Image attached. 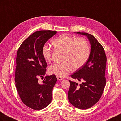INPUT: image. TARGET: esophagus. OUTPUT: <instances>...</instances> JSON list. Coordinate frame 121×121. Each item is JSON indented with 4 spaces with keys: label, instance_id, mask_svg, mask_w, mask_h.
Segmentation results:
<instances>
[{
    "label": "esophagus",
    "instance_id": "1",
    "mask_svg": "<svg viewBox=\"0 0 121 121\" xmlns=\"http://www.w3.org/2000/svg\"><path fill=\"white\" fill-rule=\"evenodd\" d=\"M56 77H57V80H59V81H61V80H63L64 79L63 78L60 77V76H57Z\"/></svg>",
    "mask_w": 121,
    "mask_h": 121
}]
</instances>
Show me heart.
Segmentation results:
<instances>
[{"instance_id": "1", "label": "heart", "mask_w": 121, "mask_h": 121, "mask_svg": "<svg viewBox=\"0 0 121 121\" xmlns=\"http://www.w3.org/2000/svg\"><path fill=\"white\" fill-rule=\"evenodd\" d=\"M53 48L63 52L62 62L50 65L48 70L50 74L60 77L66 76L72 68L78 69L82 67L88 60L90 49L86 40L63 34L52 41ZM42 56L47 62L52 60V52L48 46L44 45L42 49Z\"/></svg>"}]
</instances>
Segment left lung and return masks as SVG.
Segmentation results:
<instances>
[{
    "instance_id": "obj_1",
    "label": "left lung",
    "mask_w": 121,
    "mask_h": 121,
    "mask_svg": "<svg viewBox=\"0 0 121 121\" xmlns=\"http://www.w3.org/2000/svg\"><path fill=\"white\" fill-rule=\"evenodd\" d=\"M76 33L87 37L91 45L90 53L84 65L71 75L72 78L82 83L78 85L69 80L68 99L75 107L86 109L98 102L103 93L106 84L104 76L107 57L103 47L93 35L84 32Z\"/></svg>"
}]
</instances>
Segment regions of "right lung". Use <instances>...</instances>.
Instances as JSON below:
<instances>
[{"label": "right lung", "instance_id": "add662e5", "mask_svg": "<svg viewBox=\"0 0 121 121\" xmlns=\"http://www.w3.org/2000/svg\"><path fill=\"white\" fill-rule=\"evenodd\" d=\"M56 33L52 31H36L22 43L17 52L16 86L23 103L35 110L44 108L52 99L56 76H46L42 83L38 81V78H44L46 71L42 47Z\"/></svg>", "mask_w": 121, "mask_h": 121}]
</instances>
